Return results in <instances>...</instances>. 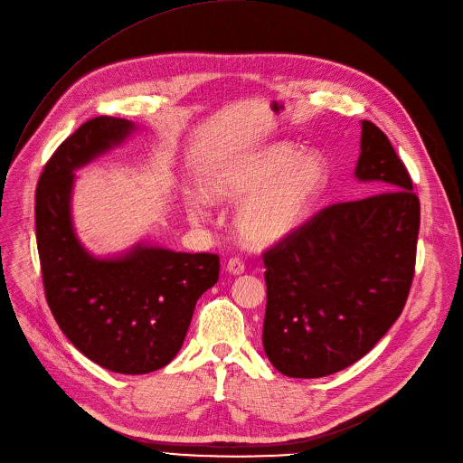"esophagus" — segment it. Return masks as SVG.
<instances>
[{"instance_id":"34e87169","label":"esophagus","mask_w":463,"mask_h":463,"mask_svg":"<svg viewBox=\"0 0 463 463\" xmlns=\"http://www.w3.org/2000/svg\"><path fill=\"white\" fill-rule=\"evenodd\" d=\"M227 271L229 273H232V275H240V273H243L245 271V264H243V260L241 259H238V257H232V259H229V262H227Z\"/></svg>"}]
</instances>
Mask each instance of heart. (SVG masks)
Here are the masks:
<instances>
[{
  "instance_id": "heart-1",
  "label": "heart",
  "mask_w": 463,
  "mask_h": 463,
  "mask_svg": "<svg viewBox=\"0 0 463 463\" xmlns=\"http://www.w3.org/2000/svg\"><path fill=\"white\" fill-rule=\"evenodd\" d=\"M327 178L329 165L320 152L298 154L290 143H273L208 169L203 192L218 203L243 201L236 213V232L250 248L264 250L303 225ZM186 208L194 220L204 218L201 195H190Z\"/></svg>"
}]
</instances>
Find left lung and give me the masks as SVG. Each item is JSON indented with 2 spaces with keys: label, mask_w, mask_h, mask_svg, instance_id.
<instances>
[{
  "label": "left lung",
  "mask_w": 463,
  "mask_h": 463,
  "mask_svg": "<svg viewBox=\"0 0 463 463\" xmlns=\"http://www.w3.org/2000/svg\"><path fill=\"white\" fill-rule=\"evenodd\" d=\"M355 176L385 192L329 204L262 253V345L285 376L322 378L354 364L406 305L420 203L406 165L371 120L361 122Z\"/></svg>",
  "instance_id": "obj_1"
}]
</instances>
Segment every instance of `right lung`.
Returning a JSON list of instances; mask_svg holds the SVG:
<instances>
[{
    "mask_svg": "<svg viewBox=\"0 0 463 463\" xmlns=\"http://www.w3.org/2000/svg\"><path fill=\"white\" fill-rule=\"evenodd\" d=\"M127 118H90L57 146L35 194L37 248L50 311L69 341L118 374H146L182 348L197 299L220 277V257L136 245L125 257L95 259L71 218L74 171L125 141Z\"/></svg>",
    "mask_w": 463,
    "mask_h": 463,
    "instance_id": "1",
    "label": "right lung"
}]
</instances>
